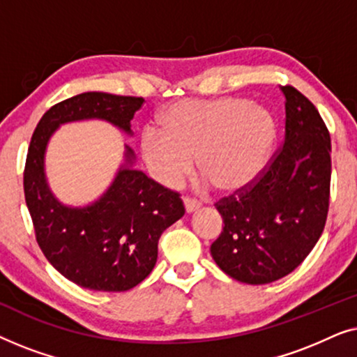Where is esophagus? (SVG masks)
<instances>
[{"instance_id":"34e87169","label":"esophagus","mask_w":357,"mask_h":357,"mask_svg":"<svg viewBox=\"0 0 357 357\" xmlns=\"http://www.w3.org/2000/svg\"><path fill=\"white\" fill-rule=\"evenodd\" d=\"M183 204H185V211H187L188 214L195 213L199 208V203L195 202V199H192V198H183Z\"/></svg>"}]
</instances>
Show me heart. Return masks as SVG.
Returning a JSON list of instances; mask_svg holds the SVG:
<instances>
[{
    "instance_id": "heart-1",
    "label": "heart",
    "mask_w": 357,
    "mask_h": 357,
    "mask_svg": "<svg viewBox=\"0 0 357 357\" xmlns=\"http://www.w3.org/2000/svg\"><path fill=\"white\" fill-rule=\"evenodd\" d=\"M162 130L146 128L141 159L151 177L174 188L192 174L193 159L204 185L241 195L265 169L275 141V120L265 107L238 97L178 100L159 115Z\"/></svg>"
}]
</instances>
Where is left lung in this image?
Returning a JSON list of instances; mask_svg holds the SVG:
<instances>
[{"instance_id": "obj_1", "label": "left lung", "mask_w": 357, "mask_h": 357, "mask_svg": "<svg viewBox=\"0 0 357 357\" xmlns=\"http://www.w3.org/2000/svg\"><path fill=\"white\" fill-rule=\"evenodd\" d=\"M284 143L260 180L216 209L224 227L211 257L245 284H268L294 271L324 232L330 202V133L314 104L291 86Z\"/></svg>"}]
</instances>
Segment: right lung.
I'll return each instance as SVG.
<instances>
[{"mask_svg": "<svg viewBox=\"0 0 357 357\" xmlns=\"http://www.w3.org/2000/svg\"><path fill=\"white\" fill-rule=\"evenodd\" d=\"M143 97L84 92L53 105L29 146L24 193L37 242L58 273L92 291L121 292L139 284L158 261L159 237L185 214L178 193L135 169L136 155L125 144L114 180L94 202L73 206L48 185L45 155L61 125L100 120L133 136L131 120Z\"/></svg>", "mask_w": 357, "mask_h": 357, "instance_id": "1", "label": "right lung"}]
</instances>
